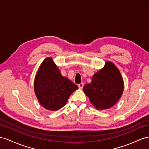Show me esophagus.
<instances>
[{"label": "esophagus", "mask_w": 149, "mask_h": 149, "mask_svg": "<svg viewBox=\"0 0 149 149\" xmlns=\"http://www.w3.org/2000/svg\"><path fill=\"white\" fill-rule=\"evenodd\" d=\"M78 86H79V89H82L83 87H84V84H83V83L79 84L78 85Z\"/></svg>", "instance_id": "obj_1"}]
</instances>
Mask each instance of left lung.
Instances as JSON below:
<instances>
[{"label": "left lung", "mask_w": 149, "mask_h": 149, "mask_svg": "<svg viewBox=\"0 0 149 149\" xmlns=\"http://www.w3.org/2000/svg\"><path fill=\"white\" fill-rule=\"evenodd\" d=\"M123 81L120 71L114 65L108 62L105 67L94 74L92 82L83 87L84 92L99 109L111 108L121 96Z\"/></svg>", "instance_id": "1"}]
</instances>
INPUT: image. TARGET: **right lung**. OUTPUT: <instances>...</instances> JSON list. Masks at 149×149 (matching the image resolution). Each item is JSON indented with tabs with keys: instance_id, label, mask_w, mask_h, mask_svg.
Masks as SVG:
<instances>
[{
	"instance_id": "1",
	"label": "right lung",
	"mask_w": 149,
	"mask_h": 149,
	"mask_svg": "<svg viewBox=\"0 0 149 149\" xmlns=\"http://www.w3.org/2000/svg\"><path fill=\"white\" fill-rule=\"evenodd\" d=\"M78 86L61 75L51 58H46L38 70L35 80V91L45 108L56 111L65 105L68 97Z\"/></svg>"
}]
</instances>
